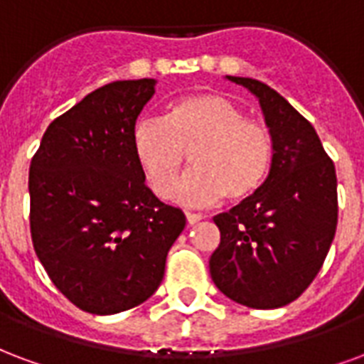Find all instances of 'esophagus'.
<instances>
[{
  "mask_svg": "<svg viewBox=\"0 0 364 364\" xmlns=\"http://www.w3.org/2000/svg\"><path fill=\"white\" fill-rule=\"evenodd\" d=\"M185 216H187V222H189V225H195V223H198L200 220H204L203 214H198V212H187Z\"/></svg>",
  "mask_w": 364,
  "mask_h": 364,
  "instance_id": "esophagus-1",
  "label": "esophagus"
}]
</instances>
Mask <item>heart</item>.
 Here are the masks:
<instances>
[{"label":"heart","mask_w":364,"mask_h":364,"mask_svg":"<svg viewBox=\"0 0 364 364\" xmlns=\"http://www.w3.org/2000/svg\"><path fill=\"white\" fill-rule=\"evenodd\" d=\"M134 158L156 195L183 206H210L222 196L243 200L266 181L274 142L266 125L222 94H193L171 102L164 119L142 117L131 131ZM193 168L178 185L184 152ZM176 189H173V185Z\"/></svg>","instance_id":"obj_1"}]
</instances>
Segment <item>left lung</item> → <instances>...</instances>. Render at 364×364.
<instances>
[{
  "label": "left lung",
  "instance_id": "obj_1",
  "mask_svg": "<svg viewBox=\"0 0 364 364\" xmlns=\"http://www.w3.org/2000/svg\"><path fill=\"white\" fill-rule=\"evenodd\" d=\"M255 94L274 156L260 189L214 218L220 245L210 276L220 291L250 309H279L305 291L324 264L338 225V179L318 134L264 82L225 77Z\"/></svg>",
  "mask_w": 364,
  "mask_h": 364
}]
</instances>
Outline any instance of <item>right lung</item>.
<instances>
[{
  "label": "right lung",
  "mask_w": 364,
  "mask_h": 364,
  "mask_svg": "<svg viewBox=\"0 0 364 364\" xmlns=\"http://www.w3.org/2000/svg\"><path fill=\"white\" fill-rule=\"evenodd\" d=\"M154 79L102 86L46 129L31 161L36 257L73 305L129 311L152 297L185 214L160 203L131 144Z\"/></svg>",
  "instance_id": "1"
}]
</instances>
